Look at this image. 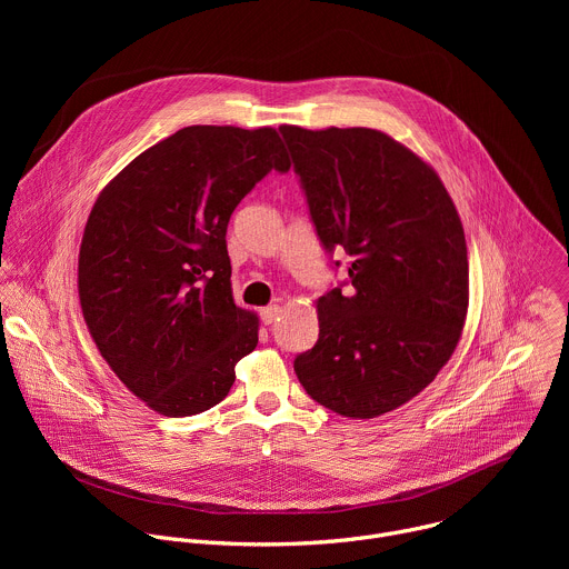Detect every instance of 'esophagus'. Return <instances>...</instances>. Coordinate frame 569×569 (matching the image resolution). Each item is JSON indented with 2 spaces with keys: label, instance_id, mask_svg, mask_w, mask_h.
Returning a JSON list of instances; mask_svg holds the SVG:
<instances>
[{
  "label": "esophagus",
  "instance_id": "esophagus-1",
  "mask_svg": "<svg viewBox=\"0 0 569 569\" xmlns=\"http://www.w3.org/2000/svg\"><path fill=\"white\" fill-rule=\"evenodd\" d=\"M279 312H281V308L274 303V306H268V308H263L261 310V319H263V323H274L277 321V317H279Z\"/></svg>",
  "mask_w": 569,
  "mask_h": 569
}]
</instances>
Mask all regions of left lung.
<instances>
[{"label": "left lung", "instance_id": "obj_1", "mask_svg": "<svg viewBox=\"0 0 569 569\" xmlns=\"http://www.w3.org/2000/svg\"><path fill=\"white\" fill-rule=\"evenodd\" d=\"M279 130L319 240L351 257V288L317 299L319 340L297 356L295 373L323 408L376 419L421 393L459 345L468 312L461 218L437 171L387 132Z\"/></svg>", "mask_w": 569, "mask_h": 569}]
</instances>
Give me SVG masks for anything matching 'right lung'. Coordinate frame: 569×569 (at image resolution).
<instances>
[{
    "mask_svg": "<svg viewBox=\"0 0 569 569\" xmlns=\"http://www.w3.org/2000/svg\"><path fill=\"white\" fill-rule=\"evenodd\" d=\"M290 157L270 126H189L161 139L99 193L78 252V299L117 378L150 410L193 417L218 405L259 317L231 295L227 224Z\"/></svg>",
    "mask_w": 569,
    "mask_h": 569,
    "instance_id": "right-lung-1",
    "label": "right lung"
}]
</instances>
